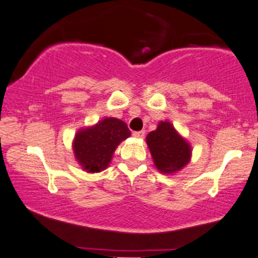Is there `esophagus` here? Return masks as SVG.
Returning a JSON list of instances; mask_svg holds the SVG:
<instances>
[{
  "label": "esophagus",
  "mask_w": 258,
  "mask_h": 258,
  "mask_svg": "<svg viewBox=\"0 0 258 258\" xmlns=\"http://www.w3.org/2000/svg\"><path fill=\"white\" fill-rule=\"evenodd\" d=\"M133 137L137 138V139H144L145 132H134L133 133Z\"/></svg>",
  "instance_id": "esophagus-1"
}]
</instances>
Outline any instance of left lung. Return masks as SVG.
Instances as JSON below:
<instances>
[{
	"instance_id": "obj_1",
	"label": "left lung",
	"mask_w": 258,
	"mask_h": 258,
	"mask_svg": "<svg viewBox=\"0 0 258 258\" xmlns=\"http://www.w3.org/2000/svg\"><path fill=\"white\" fill-rule=\"evenodd\" d=\"M146 143L155 167L163 174H174L191 160V145L168 120H161L157 129L147 134Z\"/></svg>"
}]
</instances>
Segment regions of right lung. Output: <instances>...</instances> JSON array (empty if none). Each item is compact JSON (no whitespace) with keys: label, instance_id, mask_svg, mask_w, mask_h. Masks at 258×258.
<instances>
[{"label":"right lung","instance_id":"add662e5","mask_svg":"<svg viewBox=\"0 0 258 258\" xmlns=\"http://www.w3.org/2000/svg\"><path fill=\"white\" fill-rule=\"evenodd\" d=\"M130 135L128 125L113 117L79 129L73 140L75 160L85 172H102L111 163L118 145Z\"/></svg>","mask_w":258,"mask_h":258}]
</instances>
